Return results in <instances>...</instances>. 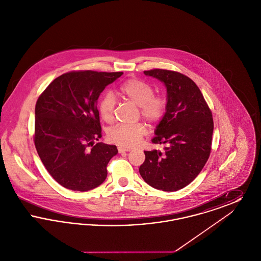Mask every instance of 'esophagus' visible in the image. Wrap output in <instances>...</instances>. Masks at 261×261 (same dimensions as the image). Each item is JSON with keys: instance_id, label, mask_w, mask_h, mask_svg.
<instances>
[{"instance_id": "esophagus-1", "label": "esophagus", "mask_w": 261, "mask_h": 261, "mask_svg": "<svg viewBox=\"0 0 261 261\" xmlns=\"http://www.w3.org/2000/svg\"><path fill=\"white\" fill-rule=\"evenodd\" d=\"M117 149H118V151H119L120 153H122V152H125V151H130V150H131V149H130V148H124V147H118V148H117Z\"/></svg>"}]
</instances>
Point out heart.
Wrapping results in <instances>:
<instances>
[{"instance_id":"heart-1","label":"heart","mask_w":261,"mask_h":261,"mask_svg":"<svg viewBox=\"0 0 261 261\" xmlns=\"http://www.w3.org/2000/svg\"><path fill=\"white\" fill-rule=\"evenodd\" d=\"M119 94L139 107L143 119L150 124L158 123L166 111V99L162 96L153 95V88L149 83L131 78L123 82L118 88ZM115 98L112 93L102 95L99 101V113L101 119L108 123L112 122L115 109ZM147 133L143 123L133 125H116L109 131L108 136L113 144L122 147H133Z\"/></svg>"}]
</instances>
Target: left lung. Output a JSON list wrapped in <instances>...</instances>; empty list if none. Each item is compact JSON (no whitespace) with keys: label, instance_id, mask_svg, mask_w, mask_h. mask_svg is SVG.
I'll return each mask as SVG.
<instances>
[{"label":"left lung","instance_id":"1","mask_svg":"<svg viewBox=\"0 0 261 261\" xmlns=\"http://www.w3.org/2000/svg\"><path fill=\"white\" fill-rule=\"evenodd\" d=\"M144 73L166 87V112L151 140L165 147L162 151L145 150L146 160L139 172L154 189L178 191L194 181L210 158L212 113L199 87L186 75L166 69Z\"/></svg>","mask_w":261,"mask_h":261}]
</instances>
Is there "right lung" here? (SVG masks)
<instances>
[{
    "mask_svg": "<svg viewBox=\"0 0 261 261\" xmlns=\"http://www.w3.org/2000/svg\"><path fill=\"white\" fill-rule=\"evenodd\" d=\"M123 72L70 71L56 78L38 98L34 143L50 176L62 187L85 192L107 178L118 150L97 143L101 127L97 100Z\"/></svg>",
    "mask_w": 261,
    "mask_h": 261,
    "instance_id": "right-lung-1",
    "label": "right lung"
}]
</instances>
